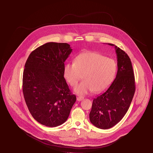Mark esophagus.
Here are the masks:
<instances>
[{"mask_svg":"<svg viewBox=\"0 0 153 153\" xmlns=\"http://www.w3.org/2000/svg\"><path fill=\"white\" fill-rule=\"evenodd\" d=\"M83 99H84V97H77V98H76L77 101H82Z\"/></svg>","mask_w":153,"mask_h":153,"instance_id":"1","label":"esophagus"}]
</instances>
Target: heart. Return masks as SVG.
Returning <instances> with one entry per match:
<instances>
[{"label": "heart", "instance_id": "heart-1", "mask_svg": "<svg viewBox=\"0 0 153 153\" xmlns=\"http://www.w3.org/2000/svg\"><path fill=\"white\" fill-rule=\"evenodd\" d=\"M116 71L114 59L94 52H85L79 55L74 63L66 64L64 75L72 87L78 84L83 75L84 81L75 88L76 94L82 95L105 91L112 82Z\"/></svg>", "mask_w": 153, "mask_h": 153}]
</instances>
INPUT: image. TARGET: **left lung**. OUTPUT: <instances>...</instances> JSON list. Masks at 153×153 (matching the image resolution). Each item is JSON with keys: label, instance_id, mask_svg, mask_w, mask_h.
Masks as SVG:
<instances>
[{"label": "left lung", "instance_id": "1", "mask_svg": "<svg viewBox=\"0 0 153 153\" xmlns=\"http://www.w3.org/2000/svg\"><path fill=\"white\" fill-rule=\"evenodd\" d=\"M117 58L116 78L108 89L94 98L89 113L91 123L100 129H108L118 123L127 113L135 86L134 71L128 55L114 44Z\"/></svg>", "mask_w": 153, "mask_h": 153}]
</instances>
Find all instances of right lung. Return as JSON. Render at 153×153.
Masks as SVG:
<instances>
[{
    "label": "right lung",
    "mask_w": 153,
    "mask_h": 153,
    "mask_svg": "<svg viewBox=\"0 0 153 153\" xmlns=\"http://www.w3.org/2000/svg\"><path fill=\"white\" fill-rule=\"evenodd\" d=\"M72 49L66 43L48 42L29 55L23 74V93L29 112L40 124L55 127L67 120L76 101L64 75Z\"/></svg>",
    "instance_id": "obj_1"
}]
</instances>
